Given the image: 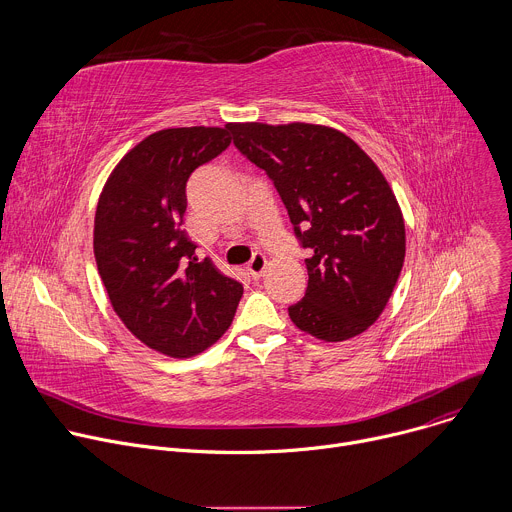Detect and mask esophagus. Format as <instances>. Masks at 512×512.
<instances>
[{
  "label": "esophagus",
  "instance_id": "34e87169",
  "mask_svg": "<svg viewBox=\"0 0 512 512\" xmlns=\"http://www.w3.org/2000/svg\"><path fill=\"white\" fill-rule=\"evenodd\" d=\"M265 267H267V259H265V255H263V253H255V255H253V259H251V263L247 265V271H249L251 279H259V277L263 275Z\"/></svg>",
  "mask_w": 512,
  "mask_h": 512
}]
</instances>
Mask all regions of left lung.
Wrapping results in <instances>:
<instances>
[{
    "label": "left lung",
    "mask_w": 512,
    "mask_h": 512,
    "mask_svg": "<svg viewBox=\"0 0 512 512\" xmlns=\"http://www.w3.org/2000/svg\"><path fill=\"white\" fill-rule=\"evenodd\" d=\"M237 150L285 204L306 259L308 287L289 306L300 330L340 342L385 310L405 259V223L375 162L344 133L310 123H231Z\"/></svg>",
    "instance_id": "1"
}]
</instances>
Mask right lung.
<instances>
[{"label":"right lung","mask_w":512,"mask_h":512,"mask_svg":"<svg viewBox=\"0 0 512 512\" xmlns=\"http://www.w3.org/2000/svg\"><path fill=\"white\" fill-rule=\"evenodd\" d=\"M231 139V123L152 133L117 164L97 204L93 247L111 306L133 336L168 356L216 342L243 296L180 229L188 178Z\"/></svg>","instance_id":"right-lung-1"}]
</instances>
